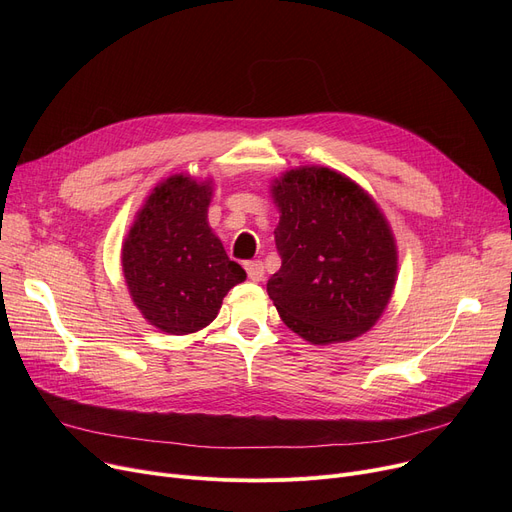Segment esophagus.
I'll use <instances>...</instances> for the list:
<instances>
[{
    "label": "esophagus",
    "instance_id": "obj_1",
    "mask_svg": "<svg viewBox=\"0 0 512 512\" xmlns=\"http://www.w3.org/2000/svg\"><path fill=\"white\" fill-rule=\"evenodd\" d=\"M245 270L249 274V280H253V282H261L263 276H265V270H263V263L261 261H247L245 263Z\"/></svg>",
    "mask_w": 512,
    "mask_h": 512
}]
</instances>
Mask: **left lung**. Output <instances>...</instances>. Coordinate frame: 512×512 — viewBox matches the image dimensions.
<instances>
[{
    "mask_svg": "<svg viewBox=\"0 0 512 512\" xmlns=\"http://www.w3.org/2000/svg\"><path fill=\"white\" fill-rule=\"evenodd\" d=\"M280 209V270L267 294L284 324L313 344L353 340L384 313L396 245L371 197L330 168L286 172L272 186Z\"/></svg>",
    "mask_w": 512,
    "mask_h": 512,
    "instance_id": "1",
    "label": "left lung"
}]
</instances>
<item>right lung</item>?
I'll use <instances>...</instances> for the list:
<instances>
[{"mask_svg":"<svg viewBox=\"0 0 512 512\" xmlns=\"http://www.w3.org/2000/svg\"><path fill=\"white\" fill-rule=\"evenodd\" d=\"M209 199V182L176 174L153 188L124 240L130 297L161 332L180 336L209 326L226 292L247 278L207 224Z\"/></svg>","mask_w":512,"mask_h":512,"instance_id":"right-lung-1","label":"right lung"}]
</instances>
